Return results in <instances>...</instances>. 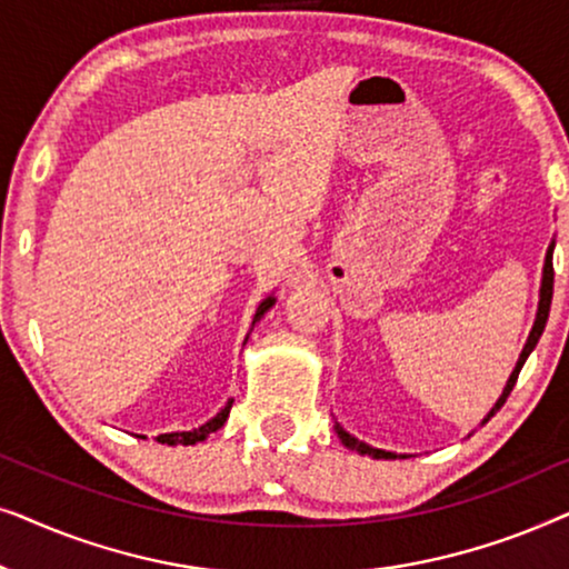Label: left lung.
I'll return each instance as SVG.
<instances>
[{"instance_id":"8db88e82","label":"left lung","mask_w":569,"mask_h":569,"mask_svg":"<svg viewBox=\"0 0 569 569\" xmlns=\"http://www.w3.org/2000/svg\"><path fill=\"white\" fill-rule=\"evenodd\" d=\"M551 251H555V243L549 246V251H547V259H543V277H541V292H539V310H536V321H533V329H531V333H528V341H526L523 352H520V357H518V362H516V370L510 372V378H508V386H505V391H502L500 399H497V403H495V407H492V411H489V415L485 417V422H489V417H495V411L500 409L502 403H505V399H508V396H510L512 386H516V380H518V372H520V368H523V362L528 360V355L533 352V347L539 345V339H541V333H543V326H547L549 308H551V292H555V267H551ZM485 422H481V425H485ZM337 432H339V438H341V442H345L347 448H352V450H357V453H362V456H372V458H403V456H399V453H388V450L370 448L368 442H360V440H357V438H352V435L341 430L339 425H337Z\"/></svg>"}]
</instances>
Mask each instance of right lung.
I'll return each mask as SVG.
<instances>
[{
    "mask_svg": "<svg viewBox=\"0 0 569 569\" xmlns=\"http://www.w3.org/2000/svg\"><path fill=\"white\" fill-rule=\"evenodd\" d=\"M274 306V298H269L261 302L259 306V310H256V316H253V323L259 321V318L267 313V310ZM230 407H232V401H228L224 403V409H220L217 411V417H212L209 419L207 425H201V427H197V430H189V432H168V435H158V442H168V446H197V442H201V440H207V435L209 432H217L220 430V427L228 422V415H230ZM139 438H144V435H139Z\"/></svg>",
    "mask_w": 569,
    "mask_h": 569,
    "instance_id": "obj_1",
    "label": "right lung"
}]
</instances>
